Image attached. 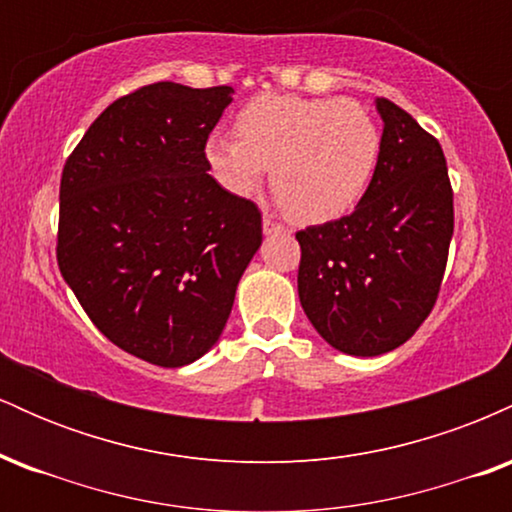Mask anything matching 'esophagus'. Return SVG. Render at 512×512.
<instances>
[{
    "label": "esophagus",
    "mask_w": 512,
    "mask_h": 512,
    "mask_svg": "<svg viewBox=\"0 0 512 512\" xmlns=\"http://www.w3.org/2000/svg\"><path fill=\"white\" fill-rule=\"evenodd\" d=\"M262 231H264V236H276V233H286V228L281 226V223H276L274 219H269V216H264Z\"/></svg>",
    "instance_id": "1"
}]
</instances>
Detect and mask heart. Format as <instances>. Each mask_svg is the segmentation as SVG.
<instances>
[{
  "instance_id": "obj_1",
  "label": "heart",
  "mask_w": 512,
  "mask_h": 512,
  "mask_svg": "<svg viewBox=\"0 0 512 512\" xmlns=\"http://www.w3.org/2000/svg\"><path fill=\"white\" fill-rule=\"evenodd\" d=\"M236 139L204 142L209 173L233 197L255 195L272 170V195L303 226L337 221L361 202L380 161V129L346 98L260 96L236 115Z\"/></svg>"
}]
</instances>
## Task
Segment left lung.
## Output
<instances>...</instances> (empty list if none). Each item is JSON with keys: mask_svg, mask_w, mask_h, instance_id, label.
Returning <instances> with one entry per match:
<instances>
[{"mask_svg": "<svg viewBox=\"0 0 512 512\" xmlns=\"http://www.w3.org/2000/svg\"><path fill=\"white\" fill-rule=\"evenodd\" d=\"M380 161L349 216L296 233L298 298L317 334L349 356H380L436 303L452 238L443 149L395 103L375 98Z\"/></svg>", "mask_w": 512, "mask_h": 512, "instance_id": "left-lung-1", "label": "left lung"}]
</instances>
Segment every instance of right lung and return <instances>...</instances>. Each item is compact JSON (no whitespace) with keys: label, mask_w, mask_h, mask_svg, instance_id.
Listing matches in <instances>:
<instances>
[{"label":"right lung","mask_w":512,"mask_h":512,"mask_svg":"<svg viewBox=\"0 0 512 512\" xmlns=\"http://www.w3.org/2000/svg\"><path fill=\"white\" fill-rule=\"evenodd\" d=\"M231 86L161 81L96 117L64 163L57 264L115 346L180 368L219 342L262 214L209 175L204 142Z\"/></svg>","instance_id":"add662e5"}]
</instances>
